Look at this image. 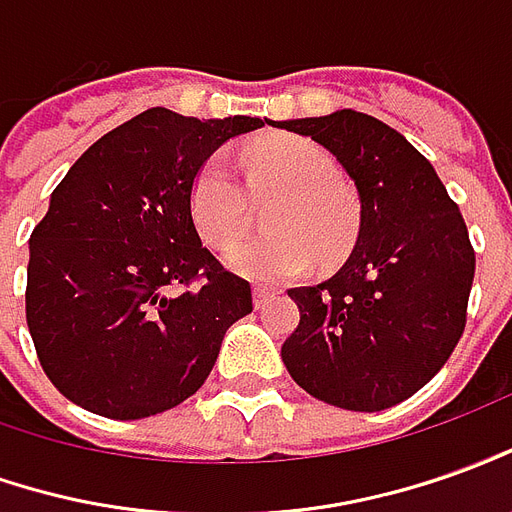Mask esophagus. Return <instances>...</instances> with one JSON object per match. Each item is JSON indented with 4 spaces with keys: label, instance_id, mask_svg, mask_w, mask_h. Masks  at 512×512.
<instances>
[{
    "label": "esophagus",
    "instance_id": "obj_1",
    "mask_svg": "<svg viewBox=\"0 0 512 512\" xmlns=\"http://www.w3.org/2000/svg\"><path fill=\"white\" fill-rule=\"evenodd\" d=\"M273 298H276V292L267 290V287H256V290H253V303H256V309H264Z\"/></svg>",
    "mask_w": 512,
    "mask_h": 512
}]
</instances>
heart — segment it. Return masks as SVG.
I'll list each match as a JSON object with an SVG mask.
<instances>
[{
  "label": "heart",
  "mask_w": 512,
  "mask_h": 512,
  "mask_svg": "<svg viewBox=\"0 0 512 512\" xmlns=\"http://www.w3.org/2000/svg\"><path fill=\"white\" fill-rule=\"evenodd\" d=\"M248 189L222 153L209 155L192 178L189 211L197 234L225 250L245 234L248 195H278L264 225L270 236L228 253L236 276L256 284H281L303 276L312 262L337 264L354 248L362 220L357 192L337 178L326 150L298 136H273L245 150Z\"/></svg>",
  "instance_id": "heart-1"
}]
</instances>
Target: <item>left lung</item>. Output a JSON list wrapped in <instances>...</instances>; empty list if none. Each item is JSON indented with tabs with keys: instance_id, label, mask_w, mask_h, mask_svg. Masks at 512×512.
Masks as SVG:
<instances>
[{
	"instance_id": "obj_1",
	"label": "left lung",
	"mask_w": 512,
	"mask_h": 512,
	"mask_svg": "<svg viewBox=\"0 0 512 512\" xmlns=\"http://www.w3.org/2000/svg\"><path fill=\"white\" fill-rule=\"evenodd\" d=\"M323 144L357 186V245L323 284L295 287L298 329L281 345L309 396L379 412L418 393L460 343L474 248L435 167L359 111L273 122Z\"/></svg>"
}]
</instances>
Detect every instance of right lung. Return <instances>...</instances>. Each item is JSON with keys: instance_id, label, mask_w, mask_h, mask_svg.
I'll use <instances>...</instances> for the list:
<instances>
[{"instance_id": "add662e5", "label": "right lung", "mask_w": 512, "mask_h": 512, "mask_svg": "<svg viewBox=\"0 0 512 512\" xmlns=\"http://www.w3.org/2000/svg\"><path fill=\"white\" fill-rule=\"evenodd\" d=\"M264 122L150 108L55 186L30 236L27 326L49 382L77 407L116 421L178 407L253 312L248 281L203 248L189 189L220 144Z\"/></svg>"}]
</instances>
